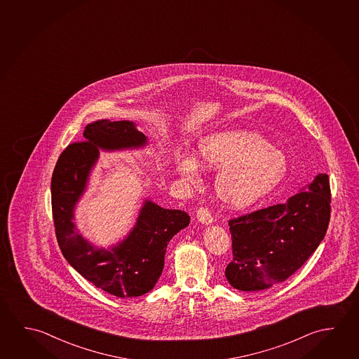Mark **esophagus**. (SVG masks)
<instances>
[{
    "instance_id": "1",
    "label": "esophagus",
    "mask_w": 359,
    "mask_h": 359,
    "mask_svg": "<svg viewBox=\"0 0 359 359\" xmlns=\"http://www.w3.org/2000/svg\"><path fill=\"white\" fill-rule=\"evenodd\" d=\"M196 219H198V222H200L201 224H208L212 223V217L210 212L206 209V208H199L198 209V212H196Z\"/></svg>"
}]
</instances>
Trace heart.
<instances>
[{"mask_svg":"<svg viewBox=\"0 0 359 359\" xmlns=\"http://www.w3.org/2000/svg\"><path fill=\"white\" fill-rule=\"evenodd\" d=\"M199 166L219 170L215 179L219 199L243 209L276 188L287 172L288 160L258 133L228 129L204 136L198 142L194 159L179 163V172L191 184H198Z\"/></svg>","mask_w":359,"mask_h":359,"instance_id":"heart-1","label":"heart"}]
</instances>
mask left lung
<instances>
[{
	"instance_id": "obj_1",
	"label": "left lung",
	"mask_w": 359,
	"mask_h": 359,
	"mask_svg": "<svg viewBox=\"0 0 359 359\" xmlns=\"http://www.w3.org/2000/svg\"><path fill=\"white\" fill-rule=\"evenodd\" d=\"M285 203L229 220L233 260L225 278L233 288H271L306 263L323 241L330 219V177L314 180Z\"/></svg>"
}]
</instances>
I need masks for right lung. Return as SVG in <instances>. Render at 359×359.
I'll return each mask as SVG.
<instances>
[{"mask_svg": "<svg viewBox=\"0 0 359 359\" xmlns=\"http://www.w3.org/2000/svg\"><path fill=\"white\" fill-rule=\"evenodd\" d=\"M86 142H75L60 155L51 179V203L56 238L69 264L95 287L118 298L150 292L163 269L168 243L188 226L182 210L164 209L151 200L142 203L135 225L123 241L111 247L91 244L74 223L100 150L118 151L147 147V137L128 120H97L83 131Z\"/></svg>", "mask_w": 359, "mask_h": 359, "instance_id": "obj_1", "label": "right lung"}]
</instances>
